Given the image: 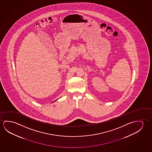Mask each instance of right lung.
Masks as SVG:
<instances>
[{"label":"right lung","instance_id":"obj_1","mask_svg":"<svg viewBox=\"0 0 152 152\" xmlns=\"http://www.w3.org/2000/svg\"><path fill=\"white\" fill-rule=\"evenodd\" d=\"M53 102H54V101H53Z\"/></svg>","mask_w":152,"mask_h":152}]
</instances>
